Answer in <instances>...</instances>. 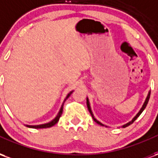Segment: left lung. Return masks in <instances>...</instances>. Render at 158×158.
I'll return each instance as SVG.
<instances>
[{"label": "left lung", "mask_w": 158, "mask_h": 158, "mask_svg": "<svg viewBox=\"0 0 158 158\" xmlns=\"http://www.w3.org/2000/svg\"><path fill=\"white\" fill-rule=\"evenodd\" d=\"M150 96H151V91H149V92H148V94H147V96H146V100H145V102H144V103H143L142 106H141V108L139 109V112H138V113H137L135 116L133 118L131 121H129V123H125V124H123V125L122 126L123 128H125V127H127V126L130 125V124L135 122L136 119H137V118H138V117H139V115L141 114V113H142L143 111L145 110L146 105H147V103H148V102H149ZM86 104H87V107H88V110H89V113H90V114H91V116H92V118L94 119V121H95V122H96V123H98V124H100V125L106 126V125H104L103 123H102L100 122V121H98V120H97V119H96V118L94 117V114H93V113H92V110H91V107H90V105H89V98H88V97H86ZM106 127H107V126H106Z\"/></svg>", "instance_id": "left-lung-1"}]
</instances>
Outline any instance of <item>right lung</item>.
<instances>
[{
  "instance_id": "1",
  "label": "right lung",
  "mask_w": 158,
  "mask_h": 158,
  "mask_svg": "<svg viewBox=\"0 0 158 158\" xmlns=\"http://www.w3.org/2000/svg\"><path fill=\"white\" fill-rule=\"evenodd\" d=\"M73 92V90H71L70 92H69V94L67 95V96H66V98L64 99V101H63V103H62V105L61 106V108H60V110H59L58 113H57V115L55 117V118H53L52 120V121H50V122L46 123H43V124H39V125H27L26 124V127H28V128H32V129H45V128H50V127H52L53 125H55L56 123L58 122L59 121V118H60V117H61V115H62V110H63V104H64V102H65V101L68 98H69V96H71V94Z\"/></svg>"
}]
</instances>
